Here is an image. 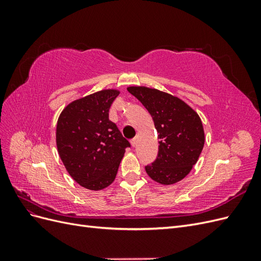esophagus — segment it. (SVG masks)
Instances as JSON below:
<instances>
[{"instance_id":"esophagus-1","label":"esophagus","mask_w":261,"mask_h":261,"mask_svg":"<svg viewBox=\"0 0 261 261\" xmlns=\"http://www.w3.org/2000/svg\"><path fill=\"white\" fill-rule=\"evenodd\" d=\"M137 143H138V138H137V137L133 138V139L130 140V144H132V146H133V147H135V146L137 145Z\"/></svg>"}]
</instances>
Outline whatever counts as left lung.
<instances>
[{
	"label": "left lung",
	"mask_w": 261,
	"mask_h": 261,
	"mask_svg": "<svg viewBox=\"0 0 261 261\" xmlns=\"http://www.w3.org/2000/svg\"><path fill=\"white\" fill-rule=\"evenodd\" d=\"M151 115L159 138L156 159L147 164V174L163 185L183 179L196 164L204 144L200 117L185 102L155 89L129 87Z\"/></svg>",
	"instance_id": "1"
}]
</instances>
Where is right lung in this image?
Masks as SVG:
<instances>
[{"instance_id":"add662e5","label":"right lung","mask_w":261,"mask_h":261,"mask_svg":"<svg viewBox=\"0 0 261 261\" xmlns=\"http://www.w3.org/2000/svg\"><path fill=\"white\" fill-rule=\"evenodd\" d=\"M116 90H102L69 103L57 125L61 160L78 184L100 191L112 184L130 144L109 120Z\"/></svg>"}]
</instances>
